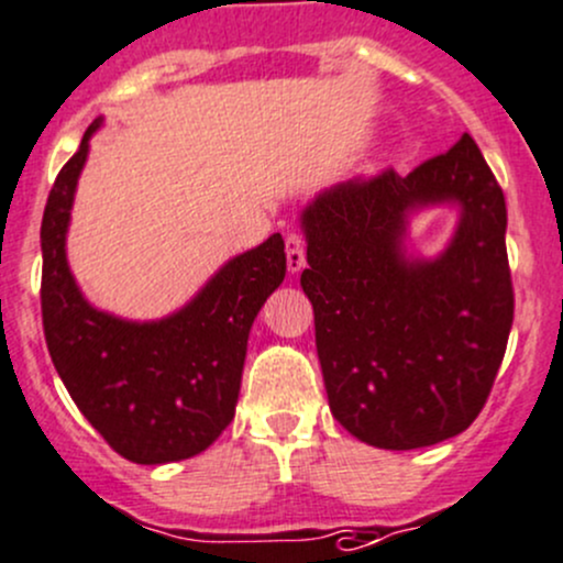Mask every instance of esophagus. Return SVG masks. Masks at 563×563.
<instances>
[{"mask_svg":"<svg viewBox=\"0 0 563 563\" xmlns=\"http://www.w3.org/2000/svg\"><path fill=\"white\" fill-rule=\"evenodd\" d=\"M286 264L291 275L305 269V240L302 234H288L286 240Z\"/></svg>","mask_w":563,"mask_h":563,"instance_id":"34e87169","label":"esophagus"}]
</instances>
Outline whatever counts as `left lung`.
<instances>
[{
    "instance_id": "8db88e82",
    "label": "left lung",
    "mask_w": 563,
    "mask_h": 563,
    "mask_svg": "<svg viewBox=\"0 0 563 563\" xmlns=\"http://www.w3.org/2000/svg\"><path fill=\"white\" fill-rule=\"evenodd\" d=\"M457 206L433 260L407 253V223ZM316 349L332 417L378 450L463 433L490 395L512 329L507 203L463 135L408 176L384 172L318 192L299 214Z\"/></svg>"
}]
</instances>
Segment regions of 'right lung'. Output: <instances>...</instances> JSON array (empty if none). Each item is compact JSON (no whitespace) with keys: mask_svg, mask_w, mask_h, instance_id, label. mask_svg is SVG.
Masks as SVG:
<instances>
[{"mask_svg":"<svg viewBox=\"0 0 563 563\" xmlns=\"http://www.w3.org/2000/svg\"><path fill=\"white\" fill-rule=\"evenodd\" d=\"M65 163L40 225L43 329L51 362L78 411L113 452L141 465L207 450L234 419L247 338L286 277V245L272 234L225 261L201 291L157 321H128L87 302L67 264V229L89 141Z\"/></svg>","mask_w":563,"mask_h":563,"instance_id":"obj_1","label":"right lung"}]
</instances>
